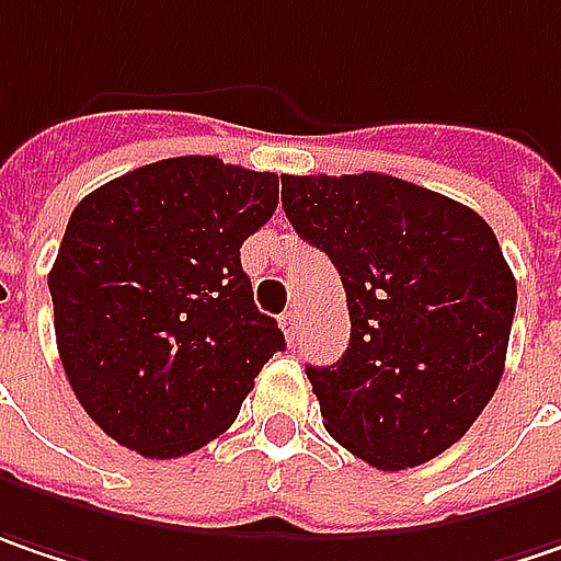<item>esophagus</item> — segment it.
I'll use <instances>...</instances> for the list:
<instances>
[{
	"label": "esophagus",
	"instance_id": "1",
	"mask_svg": "<svg viewBox=\"0 0 561 561\" xmlns=\"http://www.w3.org/2000/svg\"><path fill=\"white\" fill-rule=\"evenodd\" d=\"M279 327H282V333H285V340H288V343H295V336H298V313L295 311L282 313Z\"/></svg>",
	"mask_w": 561,
	"mask_h": 561
}]
</instances>
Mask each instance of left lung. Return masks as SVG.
Returning a JSON list of instances; mask_svg holds the SVG:
<instances>
[{
  "label": "left lung",
  "mask_w": 561,
  "mask_h": 561,
  "mask_svg": "<svg viewBox=\"0 0 561 561\" xmlns=\"http://www.w3.org/2000/svg\"><path fill=\"white\" fill-rule=\"evenodd\" d=\"M282 209L346 288V355L308 368L323 428L378 470L460 442L492 400L517 282L473 209L390 174L291 178Z\"/></svg>",
  "instance_id": "1"
}]
</instances>
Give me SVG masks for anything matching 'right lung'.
<instances>
[{
    "label": "right lung",
    "instance_id": "right-lung-1",
    "mask_svg": "<svg viewBox=\"0 0 561 561\" xmlns=\"http://www.w3.org/2000/svg\"><path fill=\"white\" fill-rule=\"evenodd\" d=\"M276 206V174L213 154L136 168L76 206L50 270L56 346L116 445L158 460L209 445L285 348L241 266Z\"/></svg>",
    "mask_w": 561,
    "mask_h": 561
}]
</instances>
